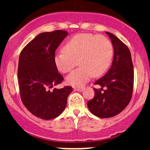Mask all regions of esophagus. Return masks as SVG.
<instances>
[{
  "mask_svg": "<svg viewBox=\"0 0 150 150\" xmlns=\"http://www.w3.org/2000/svg\"><path fill=\"white\" fill-rule=\"evenodd\" d=\"M83 87H74V90L78 91V92H82V91H83Z\"/></svg>",
  "mask_w": 150,
  "mask_h": 150,
  "instance_id": "34e87169",
  "label": "esophagus"
}]
</instances>
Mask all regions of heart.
<instances>
[{
  "label": "heart",
  "instance_id": "b5f03b06",
  "mask_svg": "<svg viewBox=\"0 0 150 150\" xmlns=\"http://www.w3.org/2000/svg\"><path fill=\"white\" fill-rule=\"evenodd\" d=\"M113 46L104 36L78 34L70 39L63 46V51L56 53L53 62L62 73L70 71L78 62L79 67L66 77L68 85L81 87L92 75H103L111 65Z\"/></svg>",
  "mask_w": 150,
  "mask_h": 150
}]
</instances>
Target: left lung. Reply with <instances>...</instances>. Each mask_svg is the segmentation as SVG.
<instances>
[{"label": "left lung", "mask_w": 150, "mask_h": 150, "mask_svg": "<svg viewBox=\"0 0 150 150\" xmlns=\"http://www.w3.org/2000/svg\"><path fill=\"white\" fill-rule=\"evenodd\" d=\"M113 46L112 65L106 75L94 83V97L87 102L91 113L99 118L116 116L130 103L133 89L134 71L130 50L118 37L106 32ZM103 87L107 89L101 92Z\"/></svg>", "instance_id": "1"}]
</instances>
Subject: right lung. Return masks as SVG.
I'll return each mask as SVG.
<instances>
[{"label": "right lung", "mask_w": 150, "mask_h": 150, "mask_svg": "<svg viewBox=\"0 0 150 150\" xmlns=\"http://www.w3.org/2000/svg\"><path fill=\"white\" fill-rule=\"evenodd\" d=\"M68 35L63 30L38 34L20 55L18 76L22 101L29 111L42 119H53L61 115L73 90L69 86L50 90L63 80L53 57Z\"/></svg>", "instance_id": "obj_1"}]
</instances>
